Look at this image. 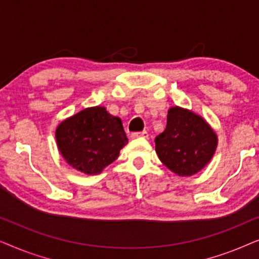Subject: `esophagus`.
Wrapping results in <instances>:
<instances>
[{
	"label": "esophagus",
	"mask_w": 259,
	"mask_h": 259,
	"mask_svg": "<svg viewBox=\"0 0 259 259\" xmlns=\"http://www.w3.org/2000/svg\"><path fill=\"white\" fill-rule=\"evenodd\" d=\"M131 138L132 139H137V138H148V133L146 132V131H143V132H133L132 134H131Z\"/></svg>",
	"instance_id": "obj_1"
}]
</instances>
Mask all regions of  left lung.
I'll list each match as a JSON object with an SVG mask.
<instances>
[{"label":"left lung","mask_w":259,"mask_h":259,"mask_svg":"<svg viewBox=\"0 0 259 259\" xmlns=\"http://www.w3.org/2000/svg\"><path fill=\"white\" fill-rule=\"evenodd\" d=\"M154 143L155 152L166 167L176 175L189 177L199 172L213 157L217 136L201 116L172 107L166 128Z\"/></svg>","instance_id":"obj_1"}]
</instances>
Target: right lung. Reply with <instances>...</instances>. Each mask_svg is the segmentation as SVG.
Returning <instances> with one entry per match:
<instances>
[{
	"instance_id": "add662e5",
	"label": "right lung",
	"mask_w": 259,
	"mask_h": 259,
	"mask_svg": "<svg viewBox=\"0 0 259 259\" xmlns=\"http://www.w3.org/2000/svg\"><path fill=\"white\" fill-rule=\"evenodd\" d=\"M55 137L66 161L87 175L100 173L128 143L121 119L100 106L86 108L65 120L58 126Z\"/></svg>"
}]
</instances>
